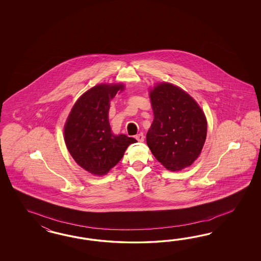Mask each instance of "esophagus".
I'll list each match as a JSON object with an SVG mask.
<instances>
[{"label":"esophagus","mask_w":261,"mask_h":261,"mask_svg":"<svg viewBox=\"0 0 261 261\" xmlns=\"http://www.w3.org/2000/svg\"><path fill=\"white\" fill-rule=\"evenodd\" d=\"M136 139H137L138 142H142L144 141V136H143L142 133H140V134H138L136 136Z\"/></svg>","instance_id":"obj_1"}]
</instances>
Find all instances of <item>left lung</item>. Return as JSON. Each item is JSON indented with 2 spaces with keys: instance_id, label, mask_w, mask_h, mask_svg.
Masks as SVG:
<instances>
[{
  "instance_id": "left-lung-1",
  "label": "left lung",
  "mask_w": 261,
  "mask_h": 261,
  "mask_svg": "<svg viewBox=\"0 0 261 261\" xmlns=\"http://www.w3.org/2000/svg\"><path fill=\"white\" fill-rule=\"evenodd\" d=\"M154 119L146 142L154 157L171 171L191 166L206 137V119L198 103L181 88L159 83L150 91Z\"/></svg>"
}]
</instances>
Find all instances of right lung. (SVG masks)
I'll return each instance as SVG.
<instances>
[{
    "mask_svg": "<svg viewBox=\"0 0 261 261\" xmlns=\"http://www.w3.org/2000/svg\"><path fill=\"white\" fill-rule=\"evenodd\" d=\"M123 84H99L88 90L74 103L64 127L65 143L79 166L96 176L108 173L137 141L111 131L110 100ZM119 92V93H120Z\"/></svg>",
    "mask_w": 261,
    "mask_h": 261,
    "instance_id": "obj_1",
    "label": "right lung"
}]
</instances>
